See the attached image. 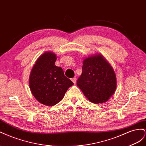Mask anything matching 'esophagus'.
Segmentation results:
<instances>
[{"mask_svg": "<svg viewBox=\"0 0 146 146\" xmlns=\"http://www.w3.org/2000/svg\"><path fill=\"white\" fill-rule=\"evenodd\" d=\"M72 81L73 82V83H74V84H76V78L75 77L72 78Z\"/></svg>", "mask_w": 146, "mask_h": 146, "instance_id": "1", "label": "esophagus"}]
</instances>
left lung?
Returning <instances> with one entry per match:
<instances>
[{"label": "left lung", "mask_w": 146, "mask_h": 146, "mask_svg": "<svg viewBox=\"0 0 146 146\" xmlns=\"http://www.w3.org/2000/svg\"><path fill=\"white\" fill-rule=\"evenodd\" d=\"M113 68L100 54L83 61L82 74L76 84L89 101L94 103L107 102L117 86Z\"/></svg>", "instance_id": "left-lung-1"}]
</instances>
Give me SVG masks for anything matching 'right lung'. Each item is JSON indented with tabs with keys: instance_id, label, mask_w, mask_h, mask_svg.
Returning a JSON list of instances; mask_svg holds the SVG:
<instances>
[{
	"instance_id": "right-lung-1",
	"label": "right lung",
	"mask_w": 146,
	"mask_h": 146,
	"mask_svg": "<svg viewBox=\"0 0 146 146\" xmlns=\"http://www.w3.org/2000/svg\"><path fill=\"white\" fill-rule=\"evenodd\" d=\"M57 57L45 52L36 60L29 76V86L34 97L48 106L56 105L73 82L66 78L60 66L55 65Z\"/></svg>"
}]
</instances>
